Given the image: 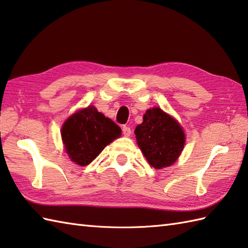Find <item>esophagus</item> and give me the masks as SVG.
Listing matches in <instances>:
<instances>
[{
    "instance_id": "obj_1",
    "label": "esophagus",
    "mask_w": 248,
    "mask_h": 248,
    "mask_svg": "<svg viewBox=\"0 0 248 248\" xmlns=\"http://www.w3.org/2000/svg\"><path fill=\"white\" fill-rule=\"evenodd\" d=\"M123 134L124 136H130L131 135V129L129 127H127V125H124V127H123Z\"/></svg>"
}]
</instances>
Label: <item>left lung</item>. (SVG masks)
<instances>
[{
  "instance_id": "1",
  "label": "left lung",
  "mask_w": 248,
  "mask_h": 248,
  "mask_svg": "<svg viewBox=\"0 0 248 248\" xmlns=\"http://www.w3.org/2000/svg\"><path fill=\"white\" fill-rule=\"evenodd\" d=\"M135 135L140 149L155 170L172 165L186 144L181 125L160 108L147 110L143 123L135 128Z\"/></svg>"
}]
</instances>
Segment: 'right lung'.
I'll use <instances>...</instances> for the list:
<instances>
[{
    "instance_id": "right-lung-1",
    "label": "right lung",
    "mask_w": 248,
    "mask_h": 248,
    "mask_svg": "<svg viewBox=\"0 0 248 248\" xmlns=\"http://www.w3.org/2000/svg\"><path fill=\"white\" fill-rule=\"evenodd\" d=\"M121 135L113 120L97 110L93 105L78 110L62 127V140L72 162L86 166L105 147Z\"/></svg>"
}]
</instances>
